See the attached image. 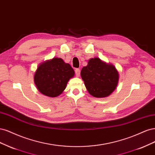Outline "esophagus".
Returning <instances> with one entry per match:
<instances>
[{"mask_svg":"<svg viewBox=\"0 0 155 155\" xmlns=\"http://www.w3.org/2000/svg\"><path fill=\"white\" fill-rule=\"evenodd\" d=\"M80 74H81V70H80V69L78 68H76L75 69V74L77 77H79L80 76Z\"/></svg>","mask_w":155,"mask_h":155,"instance_id":"1","label":"esophagus"}]
</instances>
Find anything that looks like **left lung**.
<instances>
[{
	"label": "left lung",
	"mask_w": 155,
	"mask_h": 155,
	"mask_svg": "<svg viewBox=\"0 0 155 155\" xmlns=\"http://www.w3.org/2000/svg\"><path fill=\"white\" fill-rule=\"evenodd\" d=\"M81 74L89 94L98 98L109 96L115 89L119 77L113 65L107 64L98 58L89 60Z\"/></svg>",
	"instance_id": "left-lung-1"
}]
</instances>
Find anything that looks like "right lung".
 Listing matches in <instances>:
<instances>
[{
    "label": "right lung",
    "mask_w": 155,
    "mask_h": 155,
    "mask_svg": "<svg viewBox=\"0 0 155 155\" xmlns=\"http://www.w3.org/2000/svg\"><path fill=\"white\" fill-rule=\"evenodd\" d=\"M74 74L73 69L62 58H53L42 63L34 76V81L38 91L50 97L61 94L66 89L69 78Z\"/></svg>",
    "instance_id": "obj_1"
}]
</instances>
